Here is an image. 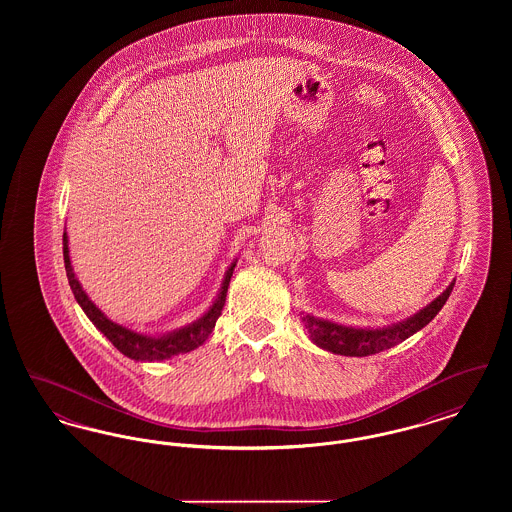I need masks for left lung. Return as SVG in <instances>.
Instances as JSON below:
<instances>
[{"mask_svg": "<svg viewBox=\"0 0 512 512\" xmlns=\"http://www.w3.org/2000/svg\"><path fill=\"white\" fill-rule=\"evenodd\" d=\"M453 286L455 284L451 282L447 290L436 297L430 305H426L422 311L388 328H351V326H341L336 322H328L311 315L303 317V324L311 340L326 351L345 355V357L374 355L378 351L390 349L393 345L416 334L418 330H422L441 311V307L453 292Z\"/></svg>", "mask_w": 512, "mask_h": 512, "instance_id": "obj_1", "label": "left lung"}]
</instances>
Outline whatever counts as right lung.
I'll return each instance as SVG.
<instances>
[{"mask_svg":"<svg viewBox=\"0 0 512 512\" xmlns=\"http://www.w3.org/2000/svg\"><path fill=\"white\" fill-rule=\"evenodd\" d=\"M63 259H65V270H67V278H69V286L73 290L74 299L78 301V305L82 307L86 317L94 322V326L98 328L99 332L111 341L121 351L122 355L130 357L134 361H147V363L163 361V359H171L174 355L188 353V351L199 347L203 341L209 338V334L215 328L217 318L222 313V307H224V301H226V292H228V286H230V278H232V272L236 267V263H232V267L226 270L219 297L203 317L195 320L194 324H190V326H184L182 330H176V332H171V334L161 336V338H153V336H146V334H138L134 330H128L121 324L109 320L88 299V295L82 290L80 282L74 276L73 267H71L67 232L63 234Z\"/></svg>","mask_w":512,"mask_h":512,"instance_id":"add662e5","label":"right lung"}]
</instances>
